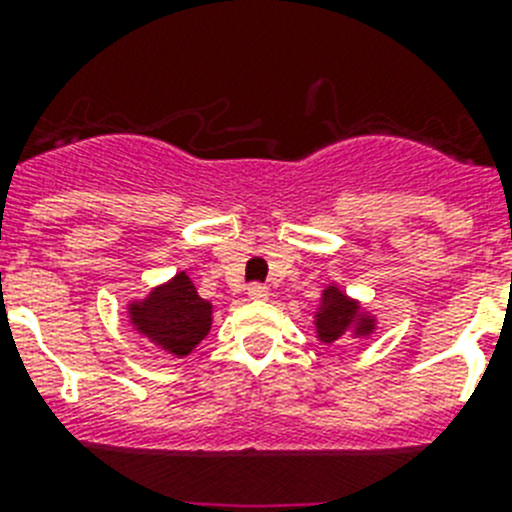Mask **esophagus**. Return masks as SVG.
I'll list each match as a JSON object with an SVG mask.
<instances>
[{"label": "esophagus", "instance_id": "1", "mask_svg": "<svg viewBox=\"0 0 512 512\" xmlns=\"http://www.w3.org/2000/svg\"><path fill=\"white\" fill-rule=\"evenodd\" d=\"M248 297L256 302H264L266 297H269V287H266V284H259V282L248 284Z\"/></svg>", "mask_w": 512, "mask_h": 512}]
</instances>
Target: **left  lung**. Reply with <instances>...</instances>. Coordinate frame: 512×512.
I'll return each instance as SVG.
<instances>
[{"label":"left lung","instance_id":"left-lung-1","mask_svg":"<svg viewBox=\"0 0 512 512\" xmlns=\"http://www.w3.org/2000/svg\"><path fill=\"white\" fill-rule=\"evenodd\" d=\"M318 338L325 343H333L351 333H372V318H366L361 307L354 300H348L341 295L336 287H330L323 292V307L318 312Z\"/></svg>","mask_w":512,"mask_h":512}]
</instances>
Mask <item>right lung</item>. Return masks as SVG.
<instances>
[{
    "mask_svg": "<svg viewBox=\"0 0 512 512\" xmlns=\"http://www.w3.org/2000/svg\"><path fill=\"white\" fill-rule=\"evenodd\" d=\"M135 330L174 356H187L212 323V305L197 295L187 274H176L169 284L156 287L143 302L130 305Z\"/></svg>",
    "mask_w": 512,
    "mask_h": 512,
    "instance_id": "add662e5",
    "label": "right lung"
}]
</instances>
